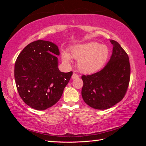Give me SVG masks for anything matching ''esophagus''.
I'll list each match as a JSON object with an SVG mask.
<instances>
[{"label": "esophagus", "instance_id": "obj_1", "mask_svg": "<svg viewBox=\"0 0 146 146\" xmlns=\"http://www.w3.org/2000/svg\"><path fill=\"white\" fill-rule=\"evenodd\" d=\"M71 77H72V78H73V79L78 78H79V76H78L76 73H73V75H72V76H71Z\"/></svg>", "mask_w": 146, "mask_h": 146}]
</instances>
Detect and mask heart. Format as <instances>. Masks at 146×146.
Instances as JSON below:
<instances>
[{
    "label": "heart",
    "instance_id": "1",
    "mask_svg": "<svg viewBox=\"0 0 146 146\" xmlns=\"http://www.w3.org/2000/svg\"><path fill=\"white\" fill-rule=\"evenodd\" d=\"M109 51L107 46L91 42L74 47L71 49V56L78 61V68L81 72L92 73L102 68L107 60ZM62 60L66 64L71 62V56L63 52Z\"/></svg>",
    "mask_w": 146,
    "mask_h": 146
}]
</instances>
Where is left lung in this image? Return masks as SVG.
<instances>
[{"instance_id":"obj_1","label":"left lung","mask_w":146,"mask_h":146,"mask_svg":"<svg viewBox=\"0 0 146 146\" xmlns=\"http://www.w3.org/2000/svg\"><path fill=\"white\" fill-rule=\"evenodd\" d=\"M110 42L113 46V53L105 67L92 75L82 76L83 100L97 110H106L119 102L129 86V56L119 43L113 40Z\"/></svg>"}]
</instances>
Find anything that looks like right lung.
<instances>
[{"label": "right lung", "instance_id": "right-lung-1", "mask_svg": "<svg viewBox=\"0 0 146 146\" xmlns=\"http://www.w3.org/2000/svg\"><path fill=\"white\" fill-rule=\"evenodd\" d=\"M60 52L49 41L38 40L29 44L17 57L15 80L20 97L27 105L44 110L58 102L73 72L58 68Z\"/></svg>", "mask_w": 146, "mask_h": 146}]
</instances>
